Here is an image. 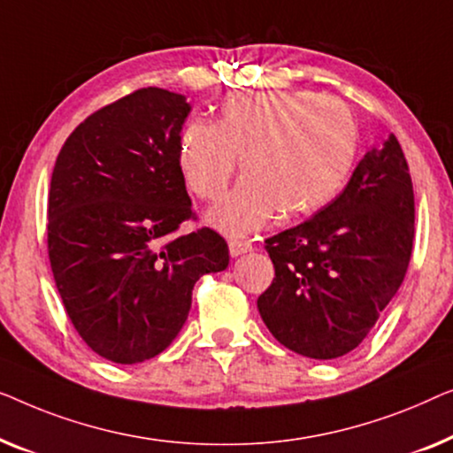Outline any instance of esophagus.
<instances>
[{
    "label": "esophagus",
    "instance_id": "obj_1",
    "mask_svg": "<svg viewBox=\"0 0 453 453\" xmlns=\"http://www.w3.org/2000/svg\"><path fill=\"white\" fill-rule=\"evenodd\" d=\"M227 246H229V257H232V258L242 257V254L252 250L250 242H244V240H229Z\"/></svg>",
    "mask_w": 453,
    "mask_h": 453
}]
</instances>
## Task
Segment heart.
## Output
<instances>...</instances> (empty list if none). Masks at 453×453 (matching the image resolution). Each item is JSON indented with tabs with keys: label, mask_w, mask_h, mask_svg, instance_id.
Segmentation results:
<instances>
[{
	"label": "heart",
	"mask_w": 453,
	"mask_h": 453,
	"mask_svg": "<svg viewBox=\"0 0 453 453\" xmlns=\"http://www.w3.org/2000/svg\"><path fill=\"white\" fill-rule=\"evenodd\" d=\"M359 125L342 100L314 92H242L221 102L218 120L195 119L178 139V165L196 196L215 201L232 180L238 187L207 213L209 226L229 235L328 205L351 174Z\"/></svg>",
	"instance_id": "obj_1"
}]
</instances>
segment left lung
<instances>
[{
    "label": "left lung",
    "instance_id": "obj_1",
    "mask_svg": "<svg viewBox=\"0 0 453 453\" xmlns=\"http://www.w3.org/2000/svg\"><path fill=\"white\" fill-rule=\"evenodd\" d=\"M415 238V195L398 139L373 145L345 190L266 240L275 266L258 311L271 334L310 359L359 347L403 283Z\"/></svg>",
    "mask_w": 453,
    "mask_h": 453
}]
</instances>
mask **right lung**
<instances>
[{
    "label": "right lung",
    "instance_id": "1",
    "mask_svg": "<svg viewBox=\"0 0 453 453\" xmlns=\"http://www.w3.org/2000/svg\"><path fill=\"white\" fill-rule=\"evenodd\" d=\"M187 96L143 88L67 137L49 190V258L69 320L108 361L160 355L187 322L193 288L229 263L226 240L193 218L178 165Z\"/></svg>",
    "mask_w": 453,
    "mask_h": 453
}]
</instances>
